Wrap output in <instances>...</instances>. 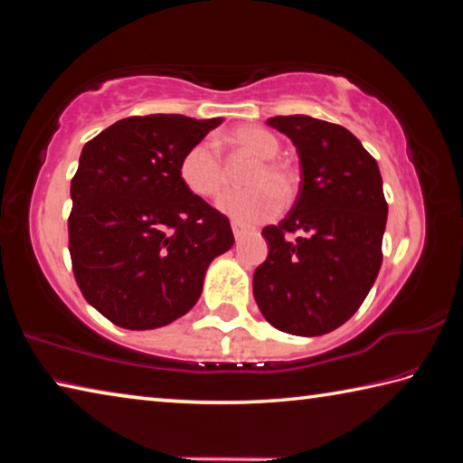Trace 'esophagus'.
Wrapping results in <instances>:
<instances>
[{
  "label": "esophagus",
  "instance_id": "1",
  "mask_svg": "<svg viewBox=\"0 0 463 463\" xmlns=\"http://www.w3.org/2000/svg\"><path fill=\"white\" fill-rule=\"evenodd\" d=\"M231 226H232V234H234V239H241V237H242V234H245V232H247V229H245V226H242V224H239V222H232Z\"/></svg>",
  "mask_w": 463,
  "mask_h": 463
}]
</instances>
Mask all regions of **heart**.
Listing matches in <instances>:
<instances>
[{
	"mask_svg": "<svg viewBox=\"0 0 463 463\" xmlns=\"http://www.w3.org/2000/svg\"><path fill=\"white\" fill-rule=\"evenodd\" d=\"M234 151L255 159L242 177L245 192H229L218 200V210L241 224H260L278 214L279 198H294L298 177L286 161L278 159L279 140L273 132L260 127L234 128L226 137ZM179 179L198 198H216L229 182V171L213 140H198L179 161Z\"/></svg>",
	"mask_w": 463,
	"mask_h": 463,
	"instance_id": "1",
	"label": "heart"
}]
</instances>
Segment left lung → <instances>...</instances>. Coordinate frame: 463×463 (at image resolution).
<instances>
[{"label": "left lung", "mask_w": 463, "mask_h": 463, "mask_svg": "<svg viewBox=\"0 0 463 463\" xmlns=\"http://www.w3.org/2000/svg\"><path fill=\"white\" fill-rule=\"evenodd\" d=\"M300 156L302 182L284 221L263 229L268 260L253 273L263 317L284 333L317 336L355 315L382 265L388 203L373 156L339 124L276 116Z\"/></svg>", "instance_id": "left-lung-1"}]
</instances>
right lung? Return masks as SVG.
Returning <instances> with one entry per match:
<instances>
[{"instance_id": "1", "label": "right lung", "mask_w": 463, "mask_h": 463, "mask_svg": "<svg viewBox=\"0 0 463 463\" xmlns=\"http://www.w3.org/2000/svg\"><path fill=\"white\" fill-rule=\"evenodd\" d=\"M222 118L130 116L85 143L71 179L69 253L81 294L130 331L165 326L202 294L234 242L224 214L179 179V161Z\"/></svg>"}]
</instances>
